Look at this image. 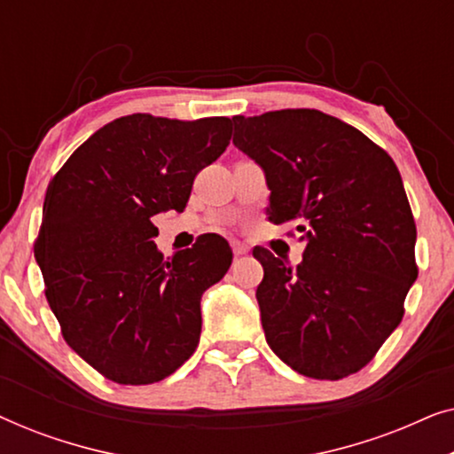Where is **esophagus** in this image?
Returning a JSON list of instances; mask_svg holds the SVG:
<instances>
[{
	"label": "esophagus",
	"mask_w": 454,
	"mask_h": 454,
	"mask_svg": "<svg viewBox=\"0 0 454 454\" xmlns=\"http://www.w3.org/2000/svg\"><path fill=\"white\" fill-rule=\"evenodd\" d=\"M233 254L235 256H244V254H247V246H244V244H239V241H233Z\"/></svg>",
	"instance_id": "34e87169"
}]
</instances>
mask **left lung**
Instances as JSON below:
<instances>
[{"label": "left lung", "mask_w": 454, "mask_h": 454, "mask_svg": "<svg viewBox=\"0 0 454 454\" xmlns=\"http://www.w3.org/2000/svg\"><path fill=\"white\" fill-rule=\"evenodd\" d=\"M233 145L262 167L269 221L306 241L291 266L254 247L266 343L318 380L362 370L403 318L418 278L415 221L395 160L357 128L316 109L233 117Z\"/></svg>", "instance_id": "1"}]
</instances>
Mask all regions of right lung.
Segmentation results:
<instances>
[{
	"mask_svg": "<svg viewBox=\"0 0 454 454\" xmlns=\"http://www.w3.org/2000/svg\"><path fill=\"white\" fill-rule=\"evenodd\" d=\"M229 117L132 114L97 129L49 184L35 244L66 343L120 384L173 374L200 340V300L233 260L221 235L165 258L153 216L182 213L229 146Z\"/></svg>",
	"mask_w": 454,
	"mask_h": 454,
	"instance_id": "1",
	"label": "right lung"
}]
</instances>
